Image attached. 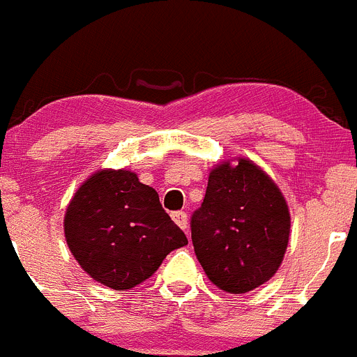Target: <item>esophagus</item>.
<instances>
[{"label":"esophagus","instance_id":"1","mask_svg":"<svg viewBox=\"0 0 357 357\" xmlns=\"http://www.w3.org/2000/svg\"><path fill=\"white\" fill-rule=\"evenodd\" d=\"M172 220H174L176 224H178L183 231L188 229V216H186L185 211H174L172 213Z\"/></svg>","mask_w":357,"mask_h":357}]
</instances>
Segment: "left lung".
<instances>
[{"instance_id": "left-lung-1", "label": "left lung", "mask_w": 357, "mask_h": 357, "mask_svg": "<svg viewBox=\"0 0 357 357\" xmlns=\"http://www.w3.org/2000/svg\"><path fill=\"white\" fill-rule=\"evenodd\" d=\"M192 243L216 287L243 294L268 282L282 264L291 215L278 186L255 163H222L209 174L192 220Z\"/></svg>"}]
</instances>
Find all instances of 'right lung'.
I'll list each match as a JSON object with an SVG mask.
<instances>
[{
    "instance_id": "right-lung-1",
    "label": "right lung",
    "mask_w": 357,
    "mask_h": 357,
    "mask_svg": "<svg viewBox=\"0 0 357 357\" xmlns=\"http://www.w3.org/2000/svg\"><path fill=\"white\" fill-rule=\"evenodd\" d=\"M65 238L81 268L114 291L144 282L188 243L156 190L130 171H98L82 183L66 208Z\"/></svg>"
}]
</instances>
